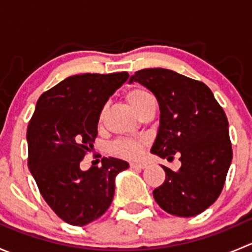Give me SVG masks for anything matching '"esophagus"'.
Listing matches in <instances>:
<instances>
[{
  "mask_svg": "<svg viewBox=\"0 0 252 252\" xmlns=\"http://www.w3.org/2000/svg\"><path fill=\"white\" fill-rule=\"evenodd\" d=\"M147 164L144 163V162H131L130 167L131 168H138V169H144L146 168Z\"/></svg>",
  "mask_w": 252,
  "mask_h": 252,
  "instance_id": "esophagus-1",
  "label": "esophagus"
}]
</instances>
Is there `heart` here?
Here are the masks:
<instances>
[{"label":"heart","instance_id":"heart-1","mask_svg":"<svg viewBox=\"0 0 252 252\" xmlns=\"http://www.w3.org/2000/svg\"><path fill=\"white\" fill-rule=\"evenodd\" d=\"M126 98L130 102L131 107L135 110L136 113L140 112L146 107L149 103L154 102V97L149 91H146L142 88H134L126 95ZM142 140H131V139H119L114 141L111 146V152L116 156L122 157V158L134 159L138 158L141 155Z\"/></svg>","mask_w":252,"mask_h":252}]
</instances>
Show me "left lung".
<instances>
[{
	"instance_id": "left-lung-1",
	"label": "left lung",
	"mask_w": 252,
	"mask_h": 252,
	"mask_svg": "<svg viewBox=\"0 0 252 252\" xmlns=\"http://www.w3.org/2000/svg\"><path fill=\"white\" fill-rule=\"evenodd\" d=\"M157 98L159 128L151 152L173 161L177 172L166 166V179L154 190L159 207L178 217H192L210 207L222 192L233 158L224 111L206 84L173 70L149 68L134 73Z\"/></svg>"
}]
</instances>
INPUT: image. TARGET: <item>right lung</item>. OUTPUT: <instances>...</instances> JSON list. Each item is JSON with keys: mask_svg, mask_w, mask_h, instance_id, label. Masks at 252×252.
Listing matches in <instances>:
<instances>
[{"mask_svg": "<svg viewBox=\"0 0 252 252\" xmlns=\"http://www.w3.org/2000/svg\"><path fill=\"white\" fill-rule=\"evenodd\" d=\"M128 78L126 72L72 75L37 100L27 130L28 166L45 201L68 224L81 227L101 217L113 200L114 178L129 167L103 157L98 168L80 169L103 106Z\"/></svg>", "mask_w": 252, "mask_h": 252, "instance_id": "1", "label": "right lung"}]
</instances>
